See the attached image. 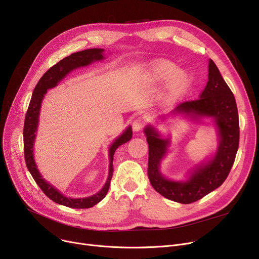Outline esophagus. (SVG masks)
<instances>
[{
    "instance_id": "obj_1",
    "label": "esophagus",
    "mask_w": 259,
    "mask_h": 259,
    "mask_svg": "<svg viewBox=\"0 0 259 259\" xmlns=\"http://www.w3.org/2000/svg\"><path fill=\"white\" fill-rule=\"evenodd\" d=\"M143 127H144V119L143 118L139 117V118H137V119L133 121L132 128H133L134 132H140Z\"/></svg>"
}]
</instances>
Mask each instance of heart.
<instances>
[{
    "instance_id": "heart-1",
    "label": "heart",
    "mask_w": 259,
    "mask_h": 259,
    "mask_svg": "<svg viewBox=\"0 0 259 259\" xmlns=\"http://www.w3.org/2000/svg\"><path fill=\"white\" fill-rule=\"evenodd\" d=\"M149 74L154 81L168 79L166 86V99L176 101L185 95L191 86V77L183 70H178V66L168 60H156L149 66Z\"/></svg>"
}]
</instances>
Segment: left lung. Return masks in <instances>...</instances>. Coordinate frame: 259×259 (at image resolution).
I'll use <instances>...</instances> for the list:
<instances>
[{
    "instance_id": "8db88e82",
    "label": "left lung",
    "mask_w": 259,
    "mask_h": 259,
    "mask_svg": "<svg viewBox=\"0 0 259 259\" xmlns=\"http://www.w3.org/2000/svg\"><path fill=\"white\" fill-rule=\"evenodd\" d=\"M208 83L196 101L186 102L167 114L158 116L166 121L169 116L182 115L195 122L211 120L217 132L216 151L189 171L183 181L166 178L160 171L161 160L170 151V137H162L154 125L148 124L144 133L149 145L148 178L156 192L180 202L191 203L222 186L233 166L239 144V121L235 98L212 60L208 64Z\"/></svg>"
}]
</instances>
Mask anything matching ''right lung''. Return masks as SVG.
<instances>
[{"mask_svg":"<svg viewBox=\"0 0 259 259\" xmlns=\"http://www.w3.org/2000/svg\"><path fill=\"white\" fill-rule=\"evenodd\" d=\"M105 50L102 48H91L81 50L75 53L70 54L69 57H66L61 60L56 65H53L46 73L40 77L38 83L36 84L32 97L30 100V104L27 110L25 124H24V154L26 166L28 168L30 174L32 175L33 180L40 188V190L48 196L52 201L59 203V205L66 206L73 209H88L97 205L107 194L109 186H110V181L113 174V155L116 149L129 142L132 138V128L128 126L124 132L119 137H117L109 147L108 156H109V170H108V178L104 185V187L100 190L98 193H95L88 197L81 198H72L64 195L60 190H58L53 185L48 183L40 174L36 162L34 159V142L36 138V132L38 127V118L39 111L42 107V102L44 100L47 90L57 87L61 80H63L70 72L78 69L81 67H87L95 62H101L106 59Z\"/></svg>","mask_w":259,"mask_h":259,"instance_id":"obj_1","label":"right lung"}]
</instances>
